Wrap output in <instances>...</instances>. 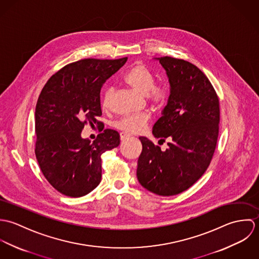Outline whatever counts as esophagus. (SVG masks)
<instances>
[{"mask_svg": "<svg viewBox=\"0 0 259 259\" xmlns=\"http://www.w3.org/2000/svg\"><path fill=\"white\" fill-rule=\"evenodd\" d=\"M119 136H120V140H121V141H124L125 139H127V138H130V137H131V135H130V134L124 133V132L120 133V134H119Z\"/></svg>", "mask_w": 259, "mask_h": 259, "instance_id": "obj_1", "label": "esophagus"}]
</instances>
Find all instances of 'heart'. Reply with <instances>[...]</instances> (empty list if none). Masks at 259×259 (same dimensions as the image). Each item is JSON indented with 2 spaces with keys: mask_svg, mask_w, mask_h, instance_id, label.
<instances>
[{
  "mask_svg": "<svg viewBox=\"0 0 259 259\" xmlns=\"http://www.w3.org/2000/svg\"><path fill=\"white\" fill-rule=\"evenodd\" d=\"M123 80L132 89L142 95H145L148 103L154 107L161 106L167 99V88L163 84H154V75L144 65L139 64L134 66L125 74ZM112 93V88H107L105 90L102 99L103 108L108 109L110 107ZM148 119L149 115L147 112L125 114L115 122V126L124 132L140 133L147 125Z\"/></svg>",
  "mask_w": 259,
  "mask_h": 259,
  "instance_id": "b5f03b06",
  "label": "heart"
}]
</instances>
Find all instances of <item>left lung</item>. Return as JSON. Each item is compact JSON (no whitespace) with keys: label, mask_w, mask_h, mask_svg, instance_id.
<instances>
[{"label":"left lung","mask_w":259,"mask_h":259,"mask_svg":"<svg viewBox=\"0 0 259 259\" xmlns=\"http://www.w3.org/2000/svg\"><path fill=\"white\" fill-rule=\"evenodd\" d=\"M164 69L169 97L152 126L161 150L140 137L139 183L162 196L179 194L194 185L207 169L214 153L220 123V102L209 79L196 66L171 57L154 58Z\"/></svg>","instance_id":"obj_1"}]
</instances>
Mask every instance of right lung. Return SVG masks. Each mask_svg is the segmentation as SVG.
<instances>
[{
	"mask_svg": "<svg viewBox=\"0 0 259 259\" xmlns=\"http://www.w3.org/2000/svg\"><path fill=\"white\" fill-rule=\"evenodd\" d=\"M126 61H77L52 75L40 92L35 112L37 162L47 181L67 196H83L100 185L101 155L120 143L113 130H105L93 143L81 132L88 122L102 124L101 89Z\"/></svg>",
	"mask_w": 259,
	"mask_h": 259,
	"instance_id": "right-lung-1",
	"label": "right lung"
}]
</instances>
